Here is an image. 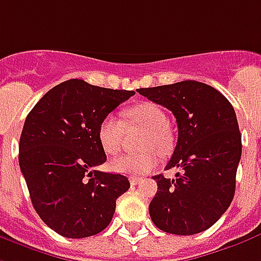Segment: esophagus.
<instances>
[{
  "label": "esophagus",
  "mask_w": 261,
  "mask_h": 261,
  "mask_svg": "<svg viewBox=\"0 0 261 261\" xmlns=\"http://www.w3.org/2000/svg\"><path fill=\"white\" fill-rule=\"evenodd\" d=\"M141 181V177H131L130 178V184L131 185H137Z\"/></svg>",
  "instance_id": "1"
}]
</instances>
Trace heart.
<instances>
[{
    "label": "heart",
    "mask_w": 261,
    "mask_h": 261,
    "mask_svg": "<svg viewBox=\"0 0 261 261\" xmlns=\"http://www.w3.org/2000/svg\"><path fill=\"white\" fill-rule=\"evenodd\" d=\"M124 116L130 124L145 130L141 140L140 153L121 155L112 160L111 167L116 173L140 175L149 173L158 165V155L165 156L173 148V137L169 130V117L163 108L155 102H141L125 109ZM124 136V125L117 117L108 115L98 125V141L108 155L120 152Z\"/></svg>",
    "instance_id": "heart-1"
}]
</instances>
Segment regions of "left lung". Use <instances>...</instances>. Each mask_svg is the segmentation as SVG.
<instances>
[{"label": "left lung", "mask_w": 261, "mask_h": 261, "mask_svg": "<svg viewBox=\"0 0 261 261\" xmlns=\"http://www.w3.org/2000/svg\"><path fill=\"white\" fill-rule=\"evenodd\" d=\"M141 95L174 115L178 140L166 169L175 178L155 175L158 192L150 219L162 231L194 235L210 228L228 209L235 194L242 141L232 105L204 83L185 80L140 88Z\"/></svg>", "instance_id": "left-lung-1"}]
</instances>
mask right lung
I'll list each match as a JSON object with an SVG mask.
<instances>
[{"instance_id": "1", "label": "right lung", "mask_w": 261, "mask_h": 261, "mask_svg": "<svg viewBox=\"0 0 261 261\" xmlns=\"http://www.w3.org/2000/svg\"><path fill=\"white\" fill-rule=\"evenodd\" d=\"M134 94L71 79L49 90L26 117L19 166L37 214L62 237L103 231L116 199L130 188L127 177L95 167L106 162L98 125Z\"/></svg>"}]
</instances>
